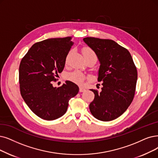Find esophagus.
<instances>
[{"instance_id": "1", "label": "esophagus", "mask_w": 158, "mask_h": 158, "mask_svg": "<svg viewBox=\"0 0 158 158\" xmlns=\"http://www.w3.org/2000/svg\"><path fill=\"white\" fill-rule=\"evenodd\" d=\"M79 91H80V92H84L85 91V88H84V87H80V89H79Z\"/></svg>"}]
</instances>
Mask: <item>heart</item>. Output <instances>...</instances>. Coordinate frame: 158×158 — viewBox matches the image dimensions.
<instances>
[{
	"label": "heart",
	"instance_id": "obj_1",
	"mask_svg": "<svg viewBox=\"0 0 158 158\" xmlns=\"http://www.w3.org/2000/svg\"><path fill=\"white\" fill-rule=\"evenodd\" d=\"M81 52H82V54L85 58L89 57V56H95L97 58L95 53H94L93 50L89 47H84L81 49ZM66 79L71 81H73L74 83L80 84L82 83L84 80H85V76L83 73H81L78 71H74L73 72L67 74Z\"/></svg>",
	"mask_w": 158,
	"mask_h": 158
}]
</instances>
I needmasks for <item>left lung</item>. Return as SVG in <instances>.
Masks as SVG:
<instances>
[{
    "label": "left lung",
    "instance_id": "left-lung-1",
    "mask_svg": "<svg viewBox=\"0 0 158 158\" xmlns=\"http://www.w3.org/2000/svg\"><path fill=\"white\" fill-rule=\"evenodd\" d=\"M84 42L100 61L98 81L101 91L90 89L94 98L89 104L91 114L102 121L121 116L134 99L137 80V68L128 50L111 40L87 37Z\"/></svg>",
    "mask_w": 158,
    "mask_h": 158
}]
</instances>
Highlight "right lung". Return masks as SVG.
<instances>
[{
	"label": "right lung",
	"instance_id": "right-lung-1",
	"mask_svg": "<svg viewBox=\"0 0 158 158\" xmlns=\"http://www.w3.org/2000/svg\"><path fill=\"white\" fill-rule=\"evenodd\" d=\"M73 45L72 37L35 43L20 63L21 96L29 108L44 120L52 121L64 115L69 100L79 91L78 86L71 81H65L59 87L52 85L58 73L64 70Z\"/></svg>",
	"mask_w": 158,
	"mask_h": 158
}]
</instances>
